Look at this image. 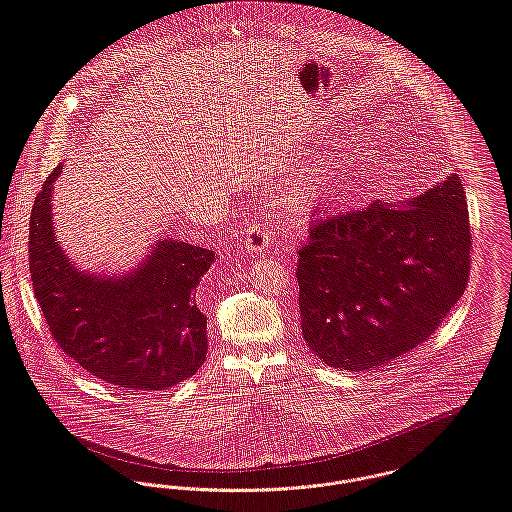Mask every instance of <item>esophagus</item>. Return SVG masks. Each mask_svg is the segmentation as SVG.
Wrapping results in <instances>:
<instances>
[{
  "label": "esophagus",
  "instance_id": "34e87169",
  "mask_svg": "<svg viewBox=\"0 0 512 512\" xmlns=\"http://www.w3.org/2000/svg\"><path fill=\"white\" fill-rule=\"evenodd\" d=\"M272 240H274V232H272L270 224H266V220H262V218L254 220L246 228L244 244L250 254H262L272 244Z\"/></svg>",
  "mask_w": 512,
  "mask_h": 512
}]
</instances>
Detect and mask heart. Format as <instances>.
<instances>
[{
  "mask_svg": "<svg viewBox=\"0 0 512 512\" xmlns=\"http://www.w3.org/2000/svg\"><path fill=\"white\" fill-rule=\"evenodd\" d=\"M312 194H314V190H310V196H312Z\"/></svg>",
  "mask_w": 512,
  "mask_h": 512,
  "instance_id": "b5f03b06",
  "label": "heart"
}]
</instances>
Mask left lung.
I'll use <instances>...</instances> for the list:
<instances>
[{
	"label": "left lung",
	"instance_id": "8db88e82",
	"mask_svg": "<svg viewBox=\"0 0 512 512\" xmlns=\"http://www.w3.org/2000/svg\"><path fill=\"white\" fill-rule=\"evenodd\" d=\"M469 270V210L455 172L403 206L316 218L296 270L304 340L330 367L371 371L437 332Z\"/></svg>",
	"mask_w": 512,
	"mask_h": 512
}]
</instances>
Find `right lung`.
<instances>
[{
	"label": "right lung",
	"instance_id": "obj_1",
	"mask_svg": "<svg viewBox=\"0 0 512 512\" xmlns=\"http://www.w3.org/2000/svg\"><path fill=\"white\" fill-rule=\"evenodd\" d=\"M49 174L29 220V272L57 345L101 381L161 391L196 373L206 359V316L194 294L214 252L157 240L133 272L107 278L71 264L57 242Z\"/></svg>",
	"mask_w": 512,
	"mask_h": 512
}]
</instances>
